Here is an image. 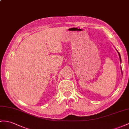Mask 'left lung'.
I'll use <instances>...</instances> for the list:
<instances>
[{
	"instance_id": "obj_1",
	"label": "left lung",
	"mask_w": 129,
	"mask_h": 129,
	"mask_svg": "<svg viewBox=\"0 0 129 129\" xmlns=\"http://www.w3.org/2000/svg\"><path fill=\"white\" fill-rule=\"evenodd\" d=\"M117 52H118V54H119V59H120V62H121V57H120V54H119V53L118 52V51H117ZM121 74H122V71H121Z\"/></svg>"
}]
</instances>
